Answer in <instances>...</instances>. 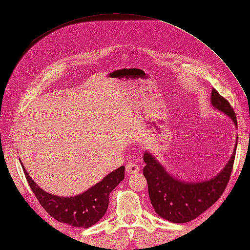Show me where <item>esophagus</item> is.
<instances>
[{"mask_svg": "<svg viewBox=\"0 0 250 250\" xmlns=\"http://www.w3.org/2000/svg\"><path fill=\"white\" fill-rule=\"evenodd\" d=\"M125 171L128 174H136L139 172V166L134 162H128L125 166Z\"/></svg>", "mask_w": 250, "mask_h": 250, "instance_id": "34e87169", "label": "esophagus"}]
</instances>
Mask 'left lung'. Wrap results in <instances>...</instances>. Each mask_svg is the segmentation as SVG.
I'll return each mask as SVG.
<instances>
[{"instance_id":"left-lung-1","label":"left lung","mask_w":250,"mask_h":250,"mask_svg":"<svg viewBox=\"0 0 250 250\" xmlns=\"http://www.w3.org/2000/svg\"><path fill=\"white\" fill-rule=\"evenodd\" d=\"M210 102L214 108L229 116L237 126L236 116L232 106L214 88L211 90ZM236 147L237 144L224 169L214 178L202 183L182 182L173 177L150 152L145 151L146 166L143 168V174L147 180L148 193L156 213L163 219L184 224L195 219L209 208L225 192L229 183Z\"/></svg>"}]
</instances>
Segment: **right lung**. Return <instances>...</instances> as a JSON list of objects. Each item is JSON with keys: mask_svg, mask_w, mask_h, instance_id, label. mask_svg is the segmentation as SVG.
I'll list each match as a JSON object with an SVG mask.
<instances>
[{"mask_svg": "<svg viewBox=\"0 0 250 250\" xmlns=\"http://www.w3.org/2000/svg\"><path fill=\"white\" fill-rule=\"evenodd\" d=\"M21 167L37 201L52 218L63 224L84 229L97 224L105 215L108 208L110 192L125 177V167H120L106 175L100 183L84 191L83 193L63 198L47 193L41 189L29 176L22 164Z\"/></svg>", "mask_w": 250, "mask_h": 250, "instance_id": "1", "label": "right lung"}]
</instances>
